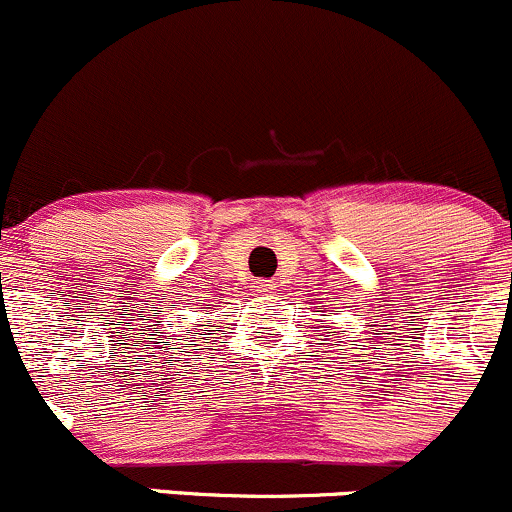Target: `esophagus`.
<instances>
[{"label":"esophagus","mask_w":512,"mask_h":512,"mask_svg":"<svg viewBox=\"0 0 512 512\" xmlns=\"http://www.w3.org/2000/svg\"><path fill=\"white\" fill-rule=\"evenodd\" d=\"M254 288L258 293H273V288L276 286H273V283H258V286H254Z\"/></svg>","instance_id":"obj_1"}]
</instances>
